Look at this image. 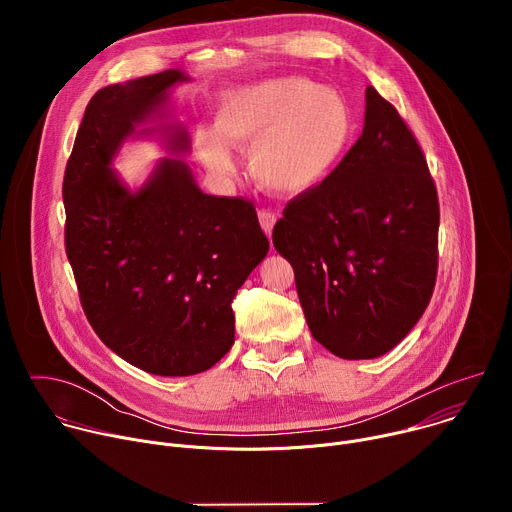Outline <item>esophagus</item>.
Returning a JSON list of instances; mask_svg holds the SVG:
<instances>
[{
	"label": "esophagus",
	"mask_w": 512,
	"mask_h": 512,
	"mask_svg": "<svg viewBox=\"0 0 512 512\" xmlns=\"http://www.w3.org/2000/svg\"><path fill=\"white\" fill-rule=\"evenodd\" d=\"M275 221H277V216H275L273 210H269V208L259 210V223H261V229L267 233V237H271Z\"/></svg>",
	"instance_id": "1"
}]
</instances>
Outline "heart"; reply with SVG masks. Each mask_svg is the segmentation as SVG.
<instances>
[{
	"label": "heart",
	"instance_id": "1",
	"mask_svg": "<svg viewBox=\"0 0 512 512\" xmlns=\"http://www.w3.org/2000/svg\"><path fill=\"white\" fill-rule=\"evenodd\" d=\"M216 132L196 137L206 168L229 172V145L251 148L249 168L263 190L300 196L320 186L340 162L352 135V113L336 91L283 77L227 95L216 109Z\"/></svg>",
	"mask_w": 512,
	"mask_h": 512
}]
</instances>
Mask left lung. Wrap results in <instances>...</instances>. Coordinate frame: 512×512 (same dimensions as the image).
I'll use <instances>...</instances> for the list:
<instances>
[{"mask_svg":"<svg viewBox=\"0 0 512 512\" xmlns=\"http://www.w3.org/2000/svg\"><path fill=\"white\" fill-rule=\"evenodd\" d=\"M440 202L399 111L367 87L362 135L330 176L291 198L273 245L296 275L312 336L348 360L397 346L437 277Z\"/></svg>","mask_w":512,"mask_h":512,"instance_id":"obj_1","label":"left lung"}]
</instances>
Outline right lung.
<instances>
[{"instance_id": "right-lung-1", "label": "right lung", "mask_w": 512, "mask_h": 512, "mask_svg": "<svg viewBox=\"0 0 512 512\" xmlns=\"http://www.w3.org/2000/svg\"><path fill=\"white\" fill-rule=\"evenodd\" d=\"M188 81L164 70L93 95L66 162L64 247L95 334L133 367L188 377L235 342L233 300L269 241L255 204L204 194L182 160L166 158L137 192L109 164L125 137ZM170 150H188L172 131Z\"/></svg>"}]
</instances>
